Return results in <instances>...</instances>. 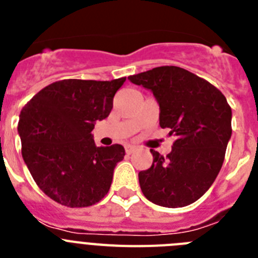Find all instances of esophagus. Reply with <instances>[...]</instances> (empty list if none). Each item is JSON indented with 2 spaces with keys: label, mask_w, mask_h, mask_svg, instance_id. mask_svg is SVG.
Segmentation results:
<instances>
[{
  "label": "esophagus",
  "mask_w": 258,
  "mask_h": 258,
  "mask_svg": "<svg viewBox=\"0 0 258 258\" xmlns=\"http://www.w3.org/2000/svg\"><path fill=\"white\" fill-rule=\"evenodd\" d=\"M136 147H134V146H132V145H126L125 146V152H126L127 155H131V154H133L134 151H136Z\"/></svg>",
  "instance_id": "esophagus-1"
}]
</instances>
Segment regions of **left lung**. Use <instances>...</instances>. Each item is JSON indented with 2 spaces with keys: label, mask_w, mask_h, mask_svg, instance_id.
I'll use <instances>...</instances> for the list:
<instances>
[{
  "label": "left lung",
  "mask_w": 258,
  "mask_h": 258,
  "mask_svg": "<svg viewBox=\"0 0 258 258\" xmlns=\"http://www.w3.org/2000/svg\"><path fill=\"white\" fill-rule=\"evenodd\" d=\"M127 79L154 93L160 126L175 137L166 157L150 150L152 165L138 173L143 195L166 208L197 202L220 173L231 138V107L226 98L207 80L175 66Z\"/></svg>",
  "instance_id": "1"
}]
</instances>
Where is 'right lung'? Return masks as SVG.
<instances>
[{
	"label": "right lung",
	"instance_id": "right-lung-1",
	"mask_svg": "<svg viewBox=\"0 0 258 258\" xmlns=\"http://www.w3.org/2000/svg\"><path fill=\"white\" fill-rule=\"evenodd\" d=\"M125 80H60L40 90L20 111L23 159L38 187L54 202L84 208L108 192L125 150L121 145L97 147L92 131L97 120L109 115Z\"/></svg>",
	"mask_w": 258,
	"mask_h": 258
}]
</instances>
